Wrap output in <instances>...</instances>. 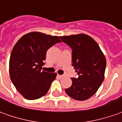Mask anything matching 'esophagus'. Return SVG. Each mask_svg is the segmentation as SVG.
Returning a JSON list of instances; mask_svg holds the SVG:
<instances>
[{"label": "esophagus", "mask_w": 122, "mask_h": 122, "mask_svg": "<svg viewBox=\"0 0 122 122\" xmlns=\"http://www.w3.org/2000/svg\"><path fill=\"white\" fill-rule=\"evenodd\" d=\"M57 77H58L59 78H62V77H63L64 76L63 75H57Z\"/></svg>", "instance_id": "obj_1"}]
</instances>
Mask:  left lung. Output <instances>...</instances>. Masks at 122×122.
Returning a JSON list of instances; mask_svg holds the SVG:
<instances>
[{
    "mask_svg": "<svg viewBox=\"0 0 122 122\" xmlns=\"http://www.w3.org/2000/svg\"><path fill=\"white\" fill-rule=\"evenodd\" d=\"M72 50V66L78 77H72V84L65 89L73 99L84 101L97 92L104 79L106 59L99 45L90 36L77 34L60 37Z\"/></svg>",
    "mask_w": 122,
    "mask_h": 122,
    "instance_id": "left-lung-1",
    "label": "left lung"
}]
</instances>
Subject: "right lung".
I'll use <instances>...</instances> for the list:
<instances>
[{
  "instance_id": "obj_1",
  "label": "right lung",
  "mask_w": 122,
  "mask_h": 122,
  "mask_svg": "<svg viewBox=\"0 0 122 122\" xmlns=\"http://www.w3.org/2000/svg\"><path fill=\"white\" fill-rule=\"evenodd\" d=\"M61 41L57 36L33 31L18 41L11 53L9 70L16 89L27 100H37L47 93L56 73L42 71L47 50Z\"/></svg>"
}]
</instances>
